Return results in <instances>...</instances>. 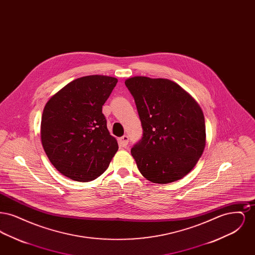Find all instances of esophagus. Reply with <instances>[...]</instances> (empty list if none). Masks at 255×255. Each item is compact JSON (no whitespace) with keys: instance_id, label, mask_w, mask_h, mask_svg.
I'll list each match as a JSON object with an SVG mask.
<instances>
[{"instance_id":"34e87169","label":"esophagus","mask_w":255,"mask_h":255,"mask_svg":"<svg viewBox=\"0 0 255 255\" xmlns=\"http://www.w3.org/2000/svg\"><path fill=\"white\" fill-rule=\"evenodd\" d=\"M128 142H129V137L126 134L122 135V137L120 138V145L122 146V147H126L127 144H128Z\"/></svg>"}]
</instances>
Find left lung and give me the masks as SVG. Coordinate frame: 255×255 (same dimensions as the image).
Segmentation results:
<instances>
[{"label":"left lung","mask_w":255,"mask_h":255,"mask_svg":"<svg viewBox=\"0 0 255 255\" xmlns=\"http://www.w3.org/2000/svg\"><path fill=\"white\" fill-rule=\"evenodd\" d=\"M125 85L143 129L141 140L131 150L139 172L155 183L181 180L194 168L206 147L200 105L169 79L133 76Z\"/></svg>","instance_id":"obj_1"}]
</instances>
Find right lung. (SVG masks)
Here are the masks:
<instances>
[{
  "label": "right lung",
  "mask_w": 255,
  "mask_h": 255,
  "mask_svg": "<svg viewBox=\"0 0 255 255\" xmlns=\"http://www.w3.org/2000/svg\"><path fill=\"white\" fill-rule=\"evenodd\" d=\"M117 83L112 76H83L63 87L45 105L42 145L52 165L73 181L97 179L119 149L102 114Z\"/></svg>",
  "instance_id": "right-lung-1"
}]
</instances>
